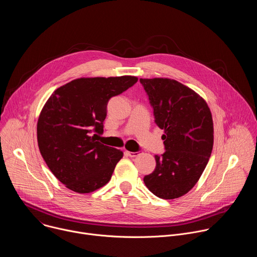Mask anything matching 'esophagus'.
<instances>
[{"instance_id":"1","label":"esophagus","mask_w":257,"mask_h":257,"mask_svg":"<svg viewBox=\"0 0 257 257\" xmlns=\"http://www.w3.org/2000/svg\"><path fill=\"white\" fill-rule=\"evenodd\" d=\"M125 154L130 157V158H134L136 156H138V153H133V152H128V151H125Z\"/></svg>"}]
</instances>
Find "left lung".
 <instances>
[{"instance_id":"8db88e82","label":"left lung","mask_w":257,"mask_h":257,"mask_svg":"<svg viewBox=\"0 0 257 257\" xmlns=\"http://www.w3.org/2000/svg\"><path fill=\"white\" fill-rule=\"evenodd\" d=\"M165 130V153L155 156V171L143 178L156 196L174 199L190 191L204 171L213 145V123L205 100L194 90L168 78L139 79Z\"/></svg>"}]
</instances>
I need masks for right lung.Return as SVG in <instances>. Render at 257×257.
Here are the masks:
<instances>
[{
	"label": "right lung",
	"mask_w": 257,
	"mask_h": 257,
	"mask_svg": "<svg viewBox=\"0 0 257 257\" xmlns=\"http://www.w3.org/2000/svg\"><path fill=\"white\" fill-rule=\"evenodd\" d=\"M137 77L79 78L59 87L43 107L38 122L40 152L55 177L70 190L89 193L104 186L123 152L103 145L109 98L137 82Z\"/></svg>",
	"instance_id": "obj_1"
}]
</instances>
